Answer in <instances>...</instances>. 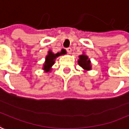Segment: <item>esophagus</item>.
Instances as JSON below:
<instances>
[{
	"label": "esophagus",
	"mask_w": 129,
	"mask_h": 129,
	"mask_svg": "<svg viewBox=\"0 0 129 129\" xmlns=\"http://www.w3.org/2000/svg\"><path fill=\"white\" fill-rule=\"evenodd\" d=\"M66 51L69 53H71V51H72V48H66Z\"/></svg>",
	"instance_id": "esophagus-1"
}]
</instances>
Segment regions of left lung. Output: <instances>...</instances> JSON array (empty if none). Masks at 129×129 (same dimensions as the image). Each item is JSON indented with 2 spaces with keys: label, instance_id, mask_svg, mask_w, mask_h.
Listing matches in <instances>:
<instances>
[{
  "label": "left lung",
  "instance_id": "obj_1",
  "mask_svg": "<svg viewBox=\"0 0 129 129\" xmlns=\"http://www.w3.org/2000/svg\"><path fill=\"white\" fill-rule=\"evenodd\" d=\"M78 63V65L85 71H89L91 69V60L88 58V57L85 54H82L79 56Z\"/></svg>",
  "mask_w": 129,
  "mask_h": 129
}]
</instances>
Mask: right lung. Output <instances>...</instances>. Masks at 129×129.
<instances>
[{
  "label": "right lung",
  "instance_id": "right-lung-1",
  "mask_svg": "<svg viewBox=\"0 0 129 129\" xmlns=\"http://www.w3.org/2000/svg\"><path fill=\"white\" fill-rule=\"evenodd\" d=\"M66 52H64L63 50H62L60 53H53L51 51H48V53L46 57V61L43 64V69L45 70V72H49L51 71V67L53 66V65L55 63V60L57 57H58L60 55L64 54Z\"/></svg>",
  "mask_w": 129,
  "mask_h": 129
}]
</instances>
